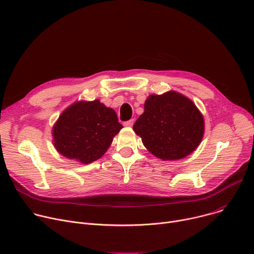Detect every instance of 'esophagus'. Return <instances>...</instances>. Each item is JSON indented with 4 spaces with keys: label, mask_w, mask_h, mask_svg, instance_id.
I'll use <instances>...</instances> for the list:
<instances>
[{
    "label": "esophagus",
    "mask_w": 254,
    "mask_h": 254,
    "mask_svg": "<svg viewBox=\"0 0 254 254\" xmlns=\"http://www.w3.org/2000/svg\"><path fill=\"white\" fill-rule=\"evenodd\" d=\"M134 123H135V120L134 119H130V120H128V122H126L124 125H125V127H132V125H134Z\"/></svg>",
    "instance_id": "esophagus-1"
}]
</instances>
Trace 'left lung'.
Returning a JSON list of instances; mask_svg holds the SVG:
<instances>
[{
	"mask_svg": "<svg viewBox=\"0 0 254 254\" xmlns=\"http://www.w3.org/2000/svg\"><path fill=\"white\" fill-rule=\"evenodd\" d=\"M132 129L151 154L163 161H177L201 144L205 123L190 99L170 90L146 99L144 112Z\"/></svg>",
	"mask_w": 254,
	"mask_h": 254,
	"instance_id": "left-lung-1",
	"label": "left lung"
}]
</instances>
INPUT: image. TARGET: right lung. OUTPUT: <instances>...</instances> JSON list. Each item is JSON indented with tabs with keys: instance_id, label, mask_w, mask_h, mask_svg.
I'll return each mask as SVG.
<instances>
[{
	"instance_id": "right-lung-1",
	"label": "right lung",
	"mask_w": 254,
	"mask_h": 254,
	"mask_svg": "<svg viewBox=\"0 0 254 254\" xmlns=\"http://www.w3.org/2000/svg\"><path fill=\"white\" fill-rule=\"evenodd\" d=\"M123 127L116 112L100 100L77 101L53 126L52 142L63 156L87 165L105 154Z\"/></svg>"
}]
</instances>
